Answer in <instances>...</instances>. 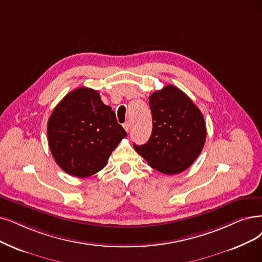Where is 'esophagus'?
<instances>
[{"mask_svg": "<svg viewBox=\"0 0 262 262\" xmlns=\"http://www.w3.org/2000/svg\"><path fill=\"white\" fill-rule=\"evenodd\" d=\"M130 127H131V124H130V122H124L123 123V128H124V130L127 131V132H129V130H130Z\"/></svg>", "mask_w": 262, "mask_h": 262, "instance_id": "34e87169", "label": "esophagus"}]
</instances>
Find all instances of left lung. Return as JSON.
Instances as JSON below:
<instances>
[{
  "mask_svg": "<svg viewBox=\"0 0 262 262\" xmlns=\"http://www.w3.org/2000/svg\"><path fill=\"white\" fill-rule=\"evenodd\" d=\"M152 132L144 145L134 149L147 163L166 175L189 167L203 149L206 127L203 115L187 95L167 85L149 97Z\"/></svg>",
  "mask_w": 262,
  "mask_h": 262,
  "instance_id": "1",
  "label": "left lung"
}]
</instances>
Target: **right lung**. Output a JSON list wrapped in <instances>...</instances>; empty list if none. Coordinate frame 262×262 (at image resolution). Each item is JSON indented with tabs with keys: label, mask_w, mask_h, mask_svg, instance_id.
Returning <instances> with one entry per match:
<instances>
[{
	"label": "right lung",
	"mask_w": 262,
	"mask_h": 262,
	"mask_svg": "<svg viewBox=\"0 0 262 262\" xmlns=\"http://www.w3.org/2000/svg\"><path fill=\"white\" fill-rule=\"evenodd\" d=\"M47 135L57 164L68 174L83 179L106 165L127 132L98 91L80 87L68 93L51 113Z\"/></svg>",
	"instance_id": "add662e5"
}]
</instances>
